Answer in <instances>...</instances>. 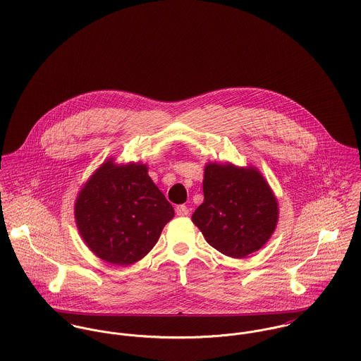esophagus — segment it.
Listing matches in <instances>:
<instances>
[{
    "label": "esophagus",
    "mask_w": 361,
    "mask_h": 361,
    "mask_svg": "<svg viewBox=\"0 0 361 361\" xmlns=\"http://www.w3.org/2000/svg\"><path fill=\"white\" fill-rule=\"evenodd\" d=\"M175 211H176V215L185 216V215L189 214V207H186L185 204H180V206H176Z\"/></svg>",
    "instance_id": "obj_1"
}]
</instances>
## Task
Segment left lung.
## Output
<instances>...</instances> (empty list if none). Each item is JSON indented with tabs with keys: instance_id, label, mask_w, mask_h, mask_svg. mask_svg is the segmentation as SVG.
Listing matches in <instances>:
<instances>
[{
	"instance_id": "1",
	"label": "left lung",
	"mask_w": 361,
	"mask_h": 361,
	"mask_svg": "<svg viewBox=\"0 0 361 361\" xmlns=\"http://www.w3.org/2000/svg\"><path fill=\"white\" fill-rule=\"evenodd\" d=\"M204 202L192 215L207 243L228 257L243 258L261 249L275 231L278 202L255 166L207 164Z\"/></svg>"
}]
</instances>
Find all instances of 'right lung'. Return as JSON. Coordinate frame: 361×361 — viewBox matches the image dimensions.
<instances>
[{
	"mask_svg": "<svg viewBox=\"0 0 361 361\" xmlns=\"http://www.w3.org/2000/svg\"><path fill=\"white\" fill-rule=\"evenodd\" d=\"M173 207L145 164L105 161L78 195L76 225L87 247L104 261L130 265L145 257L173 218Z\"/></svg>",
	"mask_w": 361,
	"mask_h": 361,
	"instance_id": "1",
	"label": "right lung"
}]
</instances>
